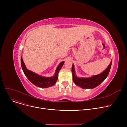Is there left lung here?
Segmentation results:
<instances>
[{
	"mask_svg": "<svg viewBox=\"0 0 127 127\" xmlns=\"http://www.w3.org/2000/svg\"><path fill=\"white\" fill-rule=\"evenodd\" d=\"M112 61L102 72L97 75L92 76L89 78H79L76 75L74 65L72 64L71 71L72 73V79L75 84L84 89H92L96 88L101 84L108 77L111 69Z\"/></svg>",
	"mask_w": 127,
	"mask_h": 127,
	"instance_id": "1",
	"label": "left lung"
}]
</instances>
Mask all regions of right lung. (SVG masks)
Segmentation results:
<instances>
[{
  "mask_svg": "<svg viewBox=\"0 0 127 127\" xmlns=\"http://www.w3.org/2000/svg\"><path fill=\"white\" fill-rule=\"evenodd\" d=\"M21 61L22 68L25 76L32 83L41 88H48L56 84L58 80L59 72L64 63V61H63L59 64L56 70L55 75L53 77H45L38 75L27 68L22 57Z\"/></svg>",
  "mask_w": 127,
  "mask_h": 127,
  "instance_id": "right-lung-1",
  "label": "right lung"
}]
</instances>
